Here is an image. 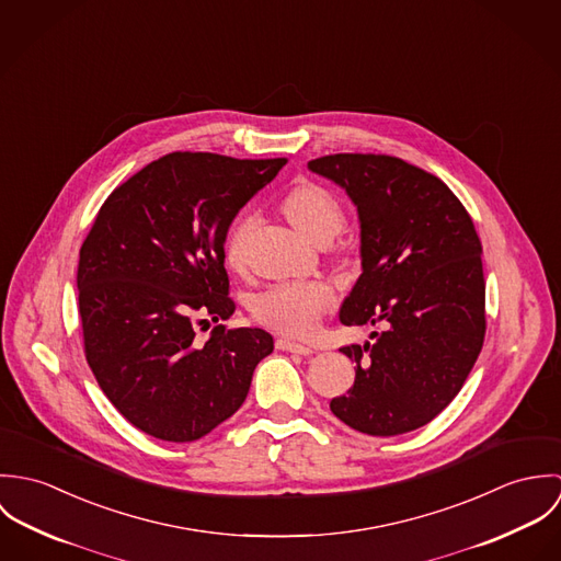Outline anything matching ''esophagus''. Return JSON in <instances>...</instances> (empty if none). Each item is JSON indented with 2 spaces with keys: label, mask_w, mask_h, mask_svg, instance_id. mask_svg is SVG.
<instances>
[{
  "label": "esophagus",
  "mask_w": 561,
  "mask_h": 561,
  "mask_svg": "<svg viewBox=\"0 0 561 561\" xmlns=\"http://www.w3.org/2000/svg\"><path fill=\"white\" fill-rule=\"evenodd\" d=\"M276 347L283 350V352H294V354H302V356L313 354V350H311L309 345L296 343V341H291V339H276Z\"/></svg>",
  "instance_id": "1"
}]
</instances>
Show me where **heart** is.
I'll list each match as a JSON object with an SVG mask.
<instances>
[{"instance_id":"heart-1","label":"heart","mask_w":561,"mask_h":561,"mask_svg":"<svg viewBox=\"0 0 561 561\" xmlns=\"http://www.w3.org/2000/svg\"><path fill=\"white\" fill-rule=\"evenodd\" d=\"M283 211L302 236L318 243L332 240L345 225L341 201L313 181L296 183L283 198ZM256 220V214L243 211L231 222L225 238V261L229 267H241L245 241L254 231ZM332 302L334 291L323 280H280L252 296L250 313L272 330L302 336L318 325Z\"/></svg>"}]
</instances>
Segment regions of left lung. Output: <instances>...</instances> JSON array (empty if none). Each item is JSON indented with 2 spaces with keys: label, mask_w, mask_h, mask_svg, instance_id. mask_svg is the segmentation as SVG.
I'll list each match as a JSON object with an SVG mask.
<instances>
[{
  "label": "left lung",
  "mask_w": 561,
  "mask_h": 561,
  "mask_svg": "<svg viewBox=\"0 0 561 561\" xmlns=\"http://www.w3.org/2000/svg\"><path fill=\"white\" fill-rule=\"evenodd\" d=\"M309 168L358 207L363 274L341 321L387 325L374 343L341 347L356 378L330 410L369 436L412 432L451 403L480 356L485 280L476 225L438 176L400 158L334 153Z\"/></svg>",
  "instance_id": "left-lung-1"
}]
</instances>
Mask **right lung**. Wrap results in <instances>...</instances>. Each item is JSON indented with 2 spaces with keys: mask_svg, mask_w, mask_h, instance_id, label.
<instances>
[{
  "mask_svg": "<svg viewBox=\"0 0 561 561\" xmlns=\"http://www.w3.org/2000/svg\"><path fill=\"white\" fill-rule=\"evenodd\" d=\"M285 163L174 151L101 205L78 265L83 354L105 398L145 434L203 438L238 412L272 354L261 328L216 323L207 339L196 328L233 316L227 231Z\"/></svg>",
  "mask_w": 561,
  "mask_h": 561,
  "instance_id": "add662e5",
  "label": "right lung"
}]
</instances>
